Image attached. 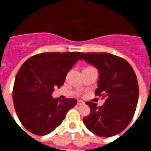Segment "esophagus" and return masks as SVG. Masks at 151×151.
<instances>
[{
    "label": "esophagus",
    "instance_id": "esophagus-1",
    "mask_svg": "<svg viewBox=\"0 0 151 151\" xmlns=\"http://www.w3.org/2000/svg\"><path fill=\"white\" fill-rule=\"evenodd\" d=\"M83 104L84 102L83 101H81V100H78V101H77V104H78V105H82V104Z\"/></svg>",
    "mask_w": 151,
    "mask_h": 151
}]
</instances>
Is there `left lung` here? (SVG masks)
Segmentation results:
<instances>
[{"label": "left lung", "instance_id": "8db88e82", "mask_svg": "<svg viewBox=\"0 0 151 151\" xmlns=\"http://www.w3.org/2000/svg\"><path fill=\"white\" fill-rule=\"evenodd\" d=\"M83 60L98 69L99 78L95 94L104 104L86 102L91 111L83 119L86 128L101 137H111L128 126L135 112L138 85L135 73L127 61L108 52H81Z\"/></svg>", "mask_w": 151, "mask_h": 151}]
</instances>
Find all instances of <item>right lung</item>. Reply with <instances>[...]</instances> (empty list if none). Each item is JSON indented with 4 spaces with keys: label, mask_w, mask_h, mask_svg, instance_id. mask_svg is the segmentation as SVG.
I'll use <instances>...</instances> for the list:
<instances>
[{
    "label": "right lung",
    "mask_w": 151,
    "mask_h": 151,
    "mask_svg": "<svg viewBox=\"0 0 151 151\" xmlns=\"http://www.w3.org/2000/svg\"><path fill=\"white\" fill-rule=\"evenodd\" d=\"M81 59V52H44L27 59L15 79L13 99L16 114L28 131L52 132L62 123L75 99H53L54 87L63 85L67 74Z\"/></svg>",
    "instance_id": "obj_1"
}]
</instances>
